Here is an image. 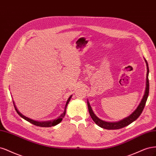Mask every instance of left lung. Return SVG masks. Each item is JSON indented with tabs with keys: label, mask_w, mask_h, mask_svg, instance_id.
<instances>
[{
	"label": "left lung",
	"mask_w": 156,
	"mask_h": 156,
	"mask_svg": "<svg viewBox=\"0 0 156 156\" xmlns=\"http://www.w3.org/2000/svg\"><path fill=\"white\" fill-rule=\"evenodd\" d=\"M144 61L147 64V82H146V89L144 94L143 97V98L140 101V104L136 108V109L131 114L129 115L128 117L124 118V119H122L119 120L117 122H108V121H104V120L99 119L96 115H95L93 111L91 108V106L90 105V104L89 102V100H87V106L90 115L93 120V121L97 124L98 126L101 127L104 129H118L122 128L125 126H127L128 125L130 124L133 121H135L139 116L141 114L145 106V104L147 102V100L148 97V93H149V82H148V74H149V69H148V65L147 62V60L144 58Z\"/></svg>",
	"instance_id": "obj_1"
}]
</instances>
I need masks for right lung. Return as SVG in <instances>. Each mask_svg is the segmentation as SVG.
<instances>
[{"label": "right lung", "mask_w": 156, "mask_h": 156, "mask_svg": "<svg viewBox=\"0 0 156 156\" xmlns=\"http://www.w3.org/2000/svg\"><path fill=\"white\" fill-rule=\"evenodd\" d=\"M72 96H73V95H71V96H70L69 98H68V100H67V102H66V104H65V110H64L63 113H62L61 115H60V116L58 117V118H56V119H54V120H47V121H37V120H35L30 119V118H28L26 116H24V115H23L21 112H19L18 109L16 107V104H15L14 101H13V105H14L15 109H16V112L19 114V116L22 117L23 119H24V120H27L28 122H30L31 124H32L34 125L37 126H40V127H52V126H54L57 125L58 124H59V122H62L63 118L65 117V113H66V109H67V105H68L69 102H70V100H71V98H72Z\"/></svg>", "instance_id": "right-lung-1"}]
</instances>
